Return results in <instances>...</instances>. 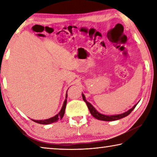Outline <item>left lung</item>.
Here are the masks:
<instances>
[{"label": "left lung", "instance_id": "left-lung-1", "mask_svg": "<svg viewBox=\"0 0 157 157\" xmlns=\"http://www.w3.org/2000/svg\"><path fill=\"white\" fill-rule=\"evenodd\" d=\"M82 98H83V100L85 102H86V104L87 105V107H88L89 109L90 113H91V115L95 118L98 120H100V121H116V120H119V119L121 118H123L124 117H126L127 116H128L129 114L132 112V111L134 110V109L136 107V106L137 105H135L134 107H133L132 109H130L129 110H128L126 112H124L123 113H121V114H117V115H111V116H107V115H104V114H102L98 112V111L95 109L94 108V106H93L91 103H89V102H87L86 100V98H85L84 95L83 94H82Z\"/></svg>", "mask_w": 157, "mask_h": 157}]
</instances>
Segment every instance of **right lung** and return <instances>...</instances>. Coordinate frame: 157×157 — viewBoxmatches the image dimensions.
<instances>
[{"mask_svg":"<svg viewBox=\"0 0 157 157\" xmlns=\"http://www.w3.org/2000/svg\"><path fill=\"white\" fill-rule=\"evenodd\" d=\"M67 92H68V90H67ZM67 92H66V99L64 100V102H63V104L62 109H61V110L59 113H58L56 116L52 117V118H48V119H46V120H39V121H36V120H33L32 119V121H33L34 122H35V123H37L39 124H51L52 123H55V122L58 121L59 120H61L63 118V115H64V113H65V109H66V102H67Z\"/></svg>","mask_w":157,"mask_h":157,"instance_id":"right-lung-1","label":"right lung"}]
</instances>
